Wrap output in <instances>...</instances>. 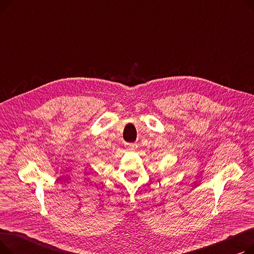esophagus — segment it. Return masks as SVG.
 <instances>
[{"label": "esophagus", "instance_id": "esophagus-1", "mask_svg": "<svg viewBox=\"0 0 254 254\" xmlns=\"http://www.w3.org/2000/svg\"><path fill=\"white\" fill-rule=\"evenodd\" d=\"M127 146H128L129 148H132V149H134V148H137V143H128V144H127Z\"/></svg>", "mask_w": 254, "mask_h": 254}]
</instances>
